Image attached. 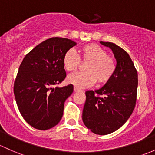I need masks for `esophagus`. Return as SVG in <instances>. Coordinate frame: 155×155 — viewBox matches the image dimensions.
Wrapping results in <instances>:
<instances>
[{
    "mask_svg": "<svg viewBox=\"0 0 155 155\" xmlns=\"http://www.w3.org/2000/svg\"><path fill=\"white\" fill-rule=\"evenodd\" d=\"M73 90H74L75 92H79V91H81L80 89H79V88H78V87H74Z\"/></svg>",
    "mask_w": 155,
    "mask_h": 155,
    "instance_id": "esophagus-1",
    "label": "esophagus"
}]
</instances>
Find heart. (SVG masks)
I'll use <instances>...</instances> for the list:
<instances>
[{
	"label": "heart",
	"instance_id": "obj_1",
	"mask_svg": "<svg viewBox=\"0 0 155 155\" xmlns=\"http://www.w3.org/2000/svg\"><path fill=\"white\" fill-rule=\"evenodd\" d=\"M82 62L87 63L85 73H77L71 75L67 82L78 88H84L94 85L96 82L100 84H105L111 79L116 71L114 58L107 55L105 49L94 43L87 44L80 49ZM80 64V59L77 53L71 49L63 57V66L65 71L73 72Z\"/></svg>",
	"mask_w": 155,
	"mask_h": 155
}]
</instances>
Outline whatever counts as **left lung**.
Here are the masks:
<instances>
[{
  "label": "left lung",
  "mask_w": 155,
  "mask_h": 155,
  "mask_svg": "<svg viewBox=\"0 0 155 155\" xmlns=\"http://www.w3.org/2000/svg\"><path fill=\"white\" fill-rule=\"evenodd\" d=\"M100 44L113 52L116 71L103 87L86 91L82 120L93 133L105 135L119 129L132 114L136 105L138 76L131 57L123 48L111 42Z\"/></svg>",
  "instance_id": "1"
}]
</instances>
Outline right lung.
Returning <instances> with one entry per match:
<instances>
[{"mask_svg":"<svg viewBox=\"0 0 155 155\" xmlns=\"http://www.w3.org/2000/svg\"><path fill=\"white\" fill-rule=\"evenodd\" d=\"M75 45L68 38L47 39L27 53L19 67L15 98L23 118L36 129H50L62 117L64 102L72 94L73 86H55L66 77L63 57Z\"/></svg>","mask_w":155,"mask_h":155,"instance_id":"1","label":"right lung"}]
</instances>
